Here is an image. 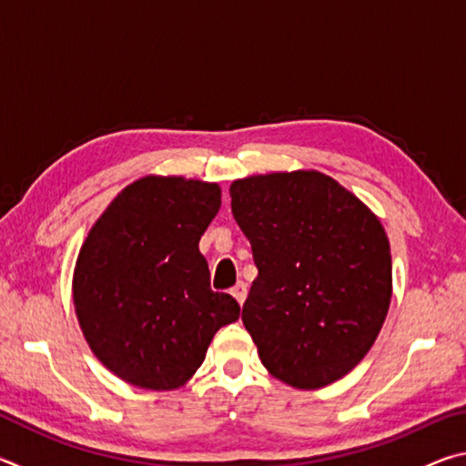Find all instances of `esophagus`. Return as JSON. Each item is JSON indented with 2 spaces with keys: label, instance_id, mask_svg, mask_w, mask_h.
Returning <instances> with one entry per match:
<instances>
[{
  "label": "esophagus",
  "instance_id": "esophagus-1",
  "mask_svg": "<svg viewBox=\"0 0 466 466\" xmlns=\"http://www.w3.org/2000/svg\"><path fill=\"white\" fill-rule=\"evenodd\" d=\"M230 294L236 298V302H238V304L242 306L244 299H247V283L238 281V283H236V286L230 289Z\"/></svg>",
  "mask_w": 466,
  "mask_h": 466
}]
</instances>
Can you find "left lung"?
<instances>
[{"mask_svg": "<svg viewBox=\"0 0 466 466\" xmlns=\"http://www.w3.org/2000/svg\"><path fill=\"white\" fill-rule=\"evenodd\" d=\"M258 269L242 322L267 372L314 390L350 374L389 314L390 244L380 219L319 170L230 185Z\"/></svg>", "mask_w": 466, "mask_h": 466, "instance_id": "left-lung-1", "label": "left lung"}]
</instances>
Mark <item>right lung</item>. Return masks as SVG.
I'll list each match as a JSON object with an SVG mask.
<instances>
[{"label": "right lung", "instance_id": "add662e5", "mask_svg": "<svg viewBox=\"0 0 466 466\" xmlns=\"http://www.w3.org/2000/svg\"><path fill=\"white\" fill-rule=\"evenodd\" d=\"M219 205L218 183L149 175L90 228L74 269L76 317L94 356L121 380L180 389L218 330L238 320V302L211 291L199 252Z\"/></svg>", "mask_w": 466, "mask_h": 466}]
</instances>
